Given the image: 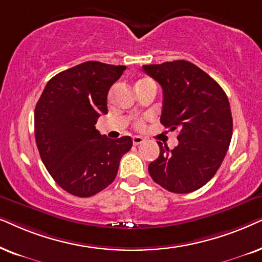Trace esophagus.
<instances>
[{"instance_id": "34e87169", "label": "esophagus", "mask_w": 262, "mask_h": 262, "mask_svg": "<svg viewBox=\"0 0 262 262\" xmlns=\"http://www.w3.org/2000/svg\"><path fill=\"white\" fill-rule=\"evenodd\" d=\"M142 141H144V138H141V137H138V135H135V137H133V144H134L135 146L140 145Z\"/></svg>"}]
</instances>
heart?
<instances>
[{"instance_id": "obj_1", "label": "heart", "mask_w": 262, "mask_h": 262, "mask_svg": "<svg viewBox=\"0 0 262 262\" xmlns=\"http://www.w3.org/2000/svg\"><path fill=\"white\" fill-rule=\"evenodd\" d=\"M146 80H148V79H141V80H139V81L138 82H141V81H146ZM137 82V83H138ZM138 127H142V122H139V123H138Z\"/></svg>"}]
</instances>
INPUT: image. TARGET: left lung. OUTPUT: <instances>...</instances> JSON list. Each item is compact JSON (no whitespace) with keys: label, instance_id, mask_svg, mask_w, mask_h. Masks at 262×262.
<instances>
[{"label":"left lung","instance_id":"obj_1","mask_svg":"<svg viewBox=\"0 0 262 262\" xmlns=\"http://www.w3.org/2000/svg\"><path fill=\"white\" fill-rule=\"evenodd\" d=\"M163 89L160 123L179 129L173 149L158 142L159 157L148 165L164 189L186 194L205 186L218 171L232 137V116L224 90L198 66L179 60L142 66Z\"/></svg>","mask_w":262,"mask_h":262}]
</instances>
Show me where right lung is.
Instances as JSON below:
<instances>
[{"label": "right lung", "instance_id": "1", "mask_svg": "<svg viewBox=\"0 0 262 262\" xmlns=\"http://www.w3.org/2000/svg\"><path fill=\"white\" fill-rule=\"evenodd\" d=\"M125 66L87 61L49 80L34 109V137L55 182L79 198L92 196L114 182L130 137L111 140L96 129L107 114V92Z\"/></svg>", "mask_w": 262, "mask_h": 262}]
</instances>
